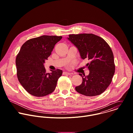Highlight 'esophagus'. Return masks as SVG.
<instances>
[{
  "mask_svg": "<svg viewBox=\"0 0 133 133\" xmlns=\"http://www.w3.org/2000/svg\"><path fill=\"white\" fill-rule=\"evenodd\" d=\"M63 74L64 75H70L71 74H70V72H63Z\"/></svg>",
  "mask_w": 133,
  "mask_h": 133,
  "instance_id": "34e87169",
  "label": "esophagus"
}]
</instances>
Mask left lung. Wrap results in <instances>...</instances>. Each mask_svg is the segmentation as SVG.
I'll use <instances>...</instances> for the list:
<instances>
[{
    "instance_id": "obj_1",
    "label": "left lung",
    "mask_w": 133,
    "mask_h": 133,
    "mask_svg": "<svg viewBox=\"0 0 133 133\" xmlns=\"http://www.w3.org/2000/svg\"><path fill=\"white\" fill-rule=\"evenodd\" d=\"M68 39L76 47L83 59L90 61L87 64L89 74L83 78L81 85L75 89L87 96L102 94L110 84L115 73V66L112 51L102 38L92 34L69 35Z\"/></svg>"
}]
</instances>
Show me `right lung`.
I'll use <instances>...</instances> for the list:
<instances>
[{
    "instance_id": "add662e5",
    "label": "right lung",
    "mask_w": 133,
    "mask_h": 133,
    "mask_svg": "<svg viewBox=\"0 0 133 133\" xmlns=\"http://www.w3.org/2000/svg\"><path fill=\"white\" fill-rule=\"evenodd\" d=\"M62 36L43 35L26 41L16 59L18 79L31 95L43 97L52 92L63 71L57 69L47 73L45 60Z\"/></svg>"
}]
</instances>
